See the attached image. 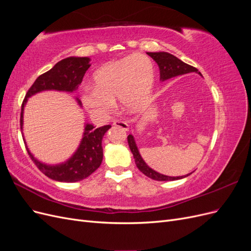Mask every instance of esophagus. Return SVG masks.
Returning <instances> with one entry per match:
<instances>
[{
  "label": "esophagus",
  "instance_id": "esophagus-1",
  "mask_svg": "<svg viewBox=\"0 0 251 251\" xmlns=\"http://www.w3.org/2000/svg\"><path fill=\"white\" fill-rule=\"evenodd\" d=\"M113 125L115 126H118V127H121L123 130L125 131H127L128 128H130V126H128L127 123H126V121H121V120H115L113 123Z\"/></svg>",
  "mask_w": 251,
  "mask_h": 251
}]
</instances>
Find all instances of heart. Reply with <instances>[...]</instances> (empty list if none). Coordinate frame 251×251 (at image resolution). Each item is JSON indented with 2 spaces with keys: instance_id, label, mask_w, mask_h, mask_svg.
<instances>
[{
  "instance_id": "1",
  "label": "heart",
  "mask_w": 251,
  "mask_h": 251,
  "mask_svg": "<svg viewBox=\"0 0 251 251\" xmlns=\"http://www.w3.org/2000/svg\"><path fill=\"white\" fill-rule=\"evenodd\" d=\"M155 67L149 56L133 54L102 65L93 74L94 87L83 89L80 100L91 115L105 119L115 107L138 113L148 107L155 85Z\"/></svg>"
}]
</instances>
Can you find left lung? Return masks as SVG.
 Returning a JSON list of instances; mask_svg holds the SVG:
<instances>
[{
	"label": "left lung",
	"instance_id": "obj_1",
	"mask_svg": "<svg viewBox=\"0 0 251 251\" xmlns=\"http://www.w3.org/2000/svg\"><path fill=\"white\" fill-rule=\"evenodd\" d=\"M147 53H148V55H150L157 63V65L159 67V71H160V80L161 81L179 76V75L192 73V72L199 73L201 75V73L198 72V70H197L195 67L183 63L181 59L171 54V53H168V52H147ZM127 143H128V147H130V150L134 156L135 163H136V165H137V168L139 169L140 172H142L147 177H149L151 179H154L157 181H174V180H179L182 178H185L192 174V173L187 174V175H185V176L171 177V176H165V175L158 173V172L154 171L153 169H151L150 166L146 162H144V160L139 153V150L137 148V144H136V142H135L133 135L127 136Z\"/></svg>",
	"mask_w": 251,
	"mask_h": 251
}]
</instances>
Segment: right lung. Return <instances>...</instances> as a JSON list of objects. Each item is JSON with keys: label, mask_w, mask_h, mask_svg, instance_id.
I'll list each match as a JSON object with an SVG mask.
<instances>
[{"label": "right lung", "mask_w": 251, "mask_h": 251, "mask_svg": "<svg viewBox=\"0 0 251 251\" xmlns=\"http://www.w3.org/2000/svg\"><path fill=\"white\" fill-rule=\"evenodd\" d=\"M89 57L70 56L60 60L54 67L40 75L33 85L28 90L22 104L21 112V130L24 125V108L29 97H31L43 91H59V92H74L81 83L83 75L89 69ZM75 100L81 107V101L76 97ZM111 127L110 125L100 127H95L92 124H86L82 138L77 150L74 154L67 159L65 162L57 164L43 163L31 154L25 141L24 134L23 139L30 158L43 174L52 180L59 182H77L86 179L91 174L100 168L102 161V138L104 134Z\"/></svg>", "instance_id": "right-lung-1"}]
</instances>
